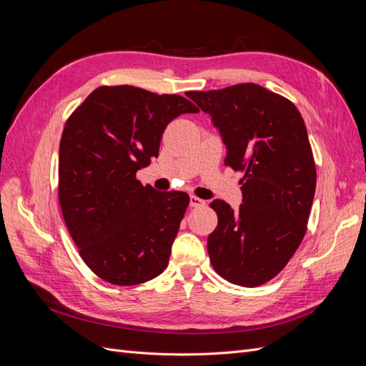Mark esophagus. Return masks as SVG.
Wrapping results in <instances>:
<instances>
[{
  "instance_id": "34e87169",
  "label": "esophagus",
  "mask_w": 366,
  "mask_h": 366,
  "mask_svg": "<svg viewBox=\"0 0 366 366\" xmlns=\"http://www.w3.org/2000/svg\"><path fill=\"white\" fill-rule=\"evenodd\" d=\"M189 204H191V207H202V206H204V204H206V202H204V200H202V198L195 197V195H191V198H189Z\"/></svg>"
}]
</instances>
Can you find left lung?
<instances>
[{
    "label": "left lung",
    "instance_id": "1",
    "mask_svg": "<svg viewBox=\"0 0 366 366\" xmlns=\"http://www.w3.org/2000/svg\"><path fill=\"white\" fill-rule=\"evenodd\" d=\"M187 96L219 129L224 163L244 172L238 210L210 203L218 215L207 238L210 262L232 284L262 285L285 267L307 232L316 166L304 119L289 99L258 84Z\"/></svg>",
    "mask_w": 366,
    "mask_h": 366
}]
</instances>
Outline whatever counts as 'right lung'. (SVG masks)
Here are the masks:
<instances>
[{
  "label": "right lung",
  "mask_w": 366,
  "mask_h": 366,
  "mask_svg": "<svg viewBox=\"0 0 366 366\" xmlns=\"http://www.w3.org/2000/svg\"><path fill=\"white\" fill-rule=\"evenodd\" d=\"M198 112L179 94L102 85L65 122L59 204L81 258L99 278L137 285L168 265L189 195L143 186L136 172L159 156L171 120Z\"/></svg>",
  "instance_id": "right-lung-1"
}]
</instances>
